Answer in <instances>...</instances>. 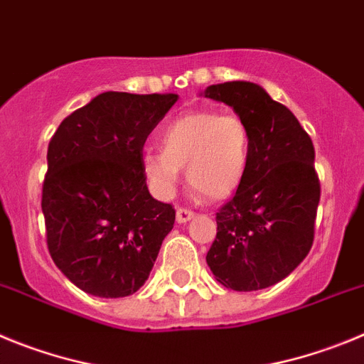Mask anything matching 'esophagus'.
<instances>
[{
    "label": "esophagus",
    "mask_w": 364,
    "mask_h": 364,
    "mask_svg": "<svg viewBox=\"0 0 364 364\" xmlns=\"http://www.w3.org/2000/svg\"><path fill=\"white\" fill-rule=\"evenodd\" d=\"M194 215V212L186 210V208H178V212H176V219H178L179 225H181V223H188Z\"/></svg>",
    "instance_id": "esophagus-1"
}]
</instances>
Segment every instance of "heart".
Instances as JSON below:
<instances>
[{
  "label": "heart",
  "mask_w": 364,
  "mask_h": 364,
  "mask_svg": "<svg viewBox=\"0 0 364 364\" xmlns=\"http://www.w3.org/2000/svg\"><path fill=\"white\" fill-rule=\"evenodd\" d=\"M161 150H145L143 172L159 196L174 194L181 168L199 194L225 199L237 188L248 163V129L235 114L188 112L166 123Z\"/></svg>",
  "instance_id": "1"
}]
</instances>
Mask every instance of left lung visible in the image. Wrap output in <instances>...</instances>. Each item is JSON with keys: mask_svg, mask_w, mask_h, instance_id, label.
Masks as SVG:
<instances>
[{"mask_svg": "<svg viewBox=\"0 0 364 364\" xmlns=\"http://www.w3.org/2000/svg\"><path fill=\"white\" fill-rule=\"evenodd\" d=\"M201 96L232 107L248 129L247 170L215 214L206 264L230 290H263L290 276L312 248L321 196L312 139L257 83L227 81Z\"/></svg>", "mask_w": 364, "mask_h": 364, "instance_id": "1", "label": "left lung"}]
</instances>
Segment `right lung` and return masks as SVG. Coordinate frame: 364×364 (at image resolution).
<instances>
[{
  "label": "right lung",
  "mask_w": 364,
  "mask_h": 364,
  "mask_svg": "<svg viewBox=\"0 0 364 364\" xmlns=\"http://www.w3.org/2000/svg\"><path fill=\"white\" fill-rule=\"evenodd\" d=\"M178 94L103 92L61 121L48 143L41 210L55 267L96 297H127L149 279L172 205L154 199L141 156Z\"/></svg>",
  "instance_id": "obj_1"
}]
</instances>
